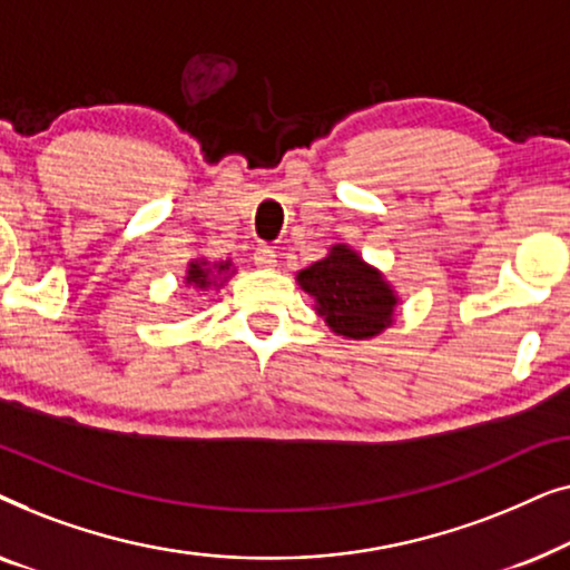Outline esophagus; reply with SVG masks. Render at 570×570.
<instances>
[{
    "label": "esophagus",
    "instance_id": "esophagus-1",
    "mask_svg": "<svg viewBox=\"0 0 570 570\" xmlns=\"http://www.w3.org/2000/svg\"><path fill=\"white\" fill-rule=\"evenodd\" d=\"M254 264L256 267H262V269H272V267H277V254H275V248H269V246H259L254 252Z\"/></svg>",
    "mask_w": 570,
    "mask_h": 570
}]
</instances>
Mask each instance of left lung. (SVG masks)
<instances>
[{
	"label": "left lung",
	"mask_w": 570,
	"mask_h": 570,
	"mask_svg": "<svg viewBox=\"0 0 570 570\" xmlns=\"http://www.w3.org/2000/svg\"><path fill=\"white\" fill-rule=\"evenodd\" d=\"M298 285L316 301V314L334 334L371 340L392 324L400 298L384 275L345 244L298 272Z\"/></svg>",
	"instance_id": "left-lung-1"
}]
</instances>
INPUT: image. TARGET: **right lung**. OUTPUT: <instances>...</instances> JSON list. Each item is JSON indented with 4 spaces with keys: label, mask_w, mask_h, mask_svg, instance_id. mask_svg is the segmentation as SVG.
Returning a JSON list of instances; mask_svg holds the SVG:
<instances>
[{
    "label": "right lung",
    "mask_w": 570,
    "mask_h": 570,
    "mask_svg": "<svg viewBox=\"0 0 570 570\" xmlns=\"http://www.w3.org/2000/svg\"><path fill=\"white\" fill-rule=\"evenodd\" d=\"M233 272L230 262H217V264H209L207 259H194L189 262V267H186V285L191 287H199V291H207V287H217L223 285L228 275Z\"/></svg>",
    "instance_id": "1"
}]
</instances>
